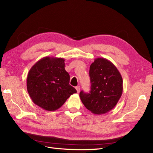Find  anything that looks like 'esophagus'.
Instances as JSON below:
<instances>
[{
    "mask_svg": "<svg viewBox=\"0 0 153 153\" xmlns=\"http://www.w3.org/2000/svg\"><path fill=\"white\" fill-rule=\"evenodd\" d=\"M76 91H77V93H79V92H80V87H79V86H77V87H76Z\"/></svg>",
    "mask_w": 153,
    "mask_h": 153,
    "instance_id": "1",
    "label": "esophagus"
}]
</instances>
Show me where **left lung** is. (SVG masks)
Segmentation results:
<instances>
[{
    "instance_id": "left-lung-1",
    "label": "left lung",
    "mask_w": 153,
    "mask_h": 153,
    "mask_svg": "<svg viewBox=\"0 0 153 153\" xmlns=\"http://www.w3.org/2000/svg\"><path fill=\"white\" fill-rule=\"evenodd\" d=\"M91 91H81L79 97L88 110L104 114L115 107L123 93V78L113 64L104 58H97L89 70Z\"/></svg>"
}]
</instances>
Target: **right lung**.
Listing matches in <instances>:
<instances>
[{
  "instance_id": "right-lung-1",
  "label": "right lung",
  "mask_w": 153,
  "mask_h": 153,
  "mask_svg": "<svg viewBox=\"0 0 153 153\" xmlns=\"http://www.w3.org/2000/svg\"><path fill=\"white\" fill-rule=\"evenodd\" d=\"M63 58L45 56L38 60L28 73V93L35 104L47 111H55L71 95L76 93L69 84L70 75Z\"/></svg>"
}]
</instances>
